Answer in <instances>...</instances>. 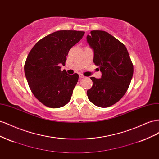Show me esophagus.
Returning a JSON list of instances; mask_svg holds the SVG:
<instances>
[{
	"mask_svg": "<svg viewBox=\"0 0 159 159\" xmlns=\"http://www.w3.org/2000/svg\"><path fill=\"white\" fill-rule=\"evenodd\" d=\"M79 78H80V79H82V78H84V76L82 74H80L79 75Z\"/></svg>",
	"mask_w": 159,
	"mask_h": 159,
	"instance_id": "1",
	"label": "esophagus"
}]
</instances>
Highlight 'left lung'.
I'll list each match as a JSON object with an SVG mask.
<instances>
[{
  "instance_id": "left-lung-1",
  "label": "left lung",
  "mask_w": 159,
  "mask_h": 159,
  "mask_svg": "<svg viewBox=\"0 0 159 159\" xmlns=\"http://www.w3.org/2000/svg\"><path fill=\"white\" fill-rule=\"evenodd\" d=\"M87 42L93 50V62L102 78L91 77L92 88L87 91L89 100L96 106L107 107L125 94L133 75V65L123 43L108 32L92 30Z\"/></svg>"
}]
</instances>
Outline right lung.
Masks as SVG:
<instances>
[{
  "label": "right lung",
  "instance_id": "add662e5",
  "mask_svg": "<svg viewBox=\"0 0 159 159\" xmlns=\"http://www.w3.org/2000/svg\"><path fill=\"white\" fill-rule=\"evenodd\" d=\"M84 34L56 31L38 41L28 54L25 64L28 84L36 98L46 106L60 108L70 101L79 75L61 71L60 65L65 66L69 50Z\"/></svg>",
  "mask_w": 159,
  "mask_h": 159
}]
</instances>
